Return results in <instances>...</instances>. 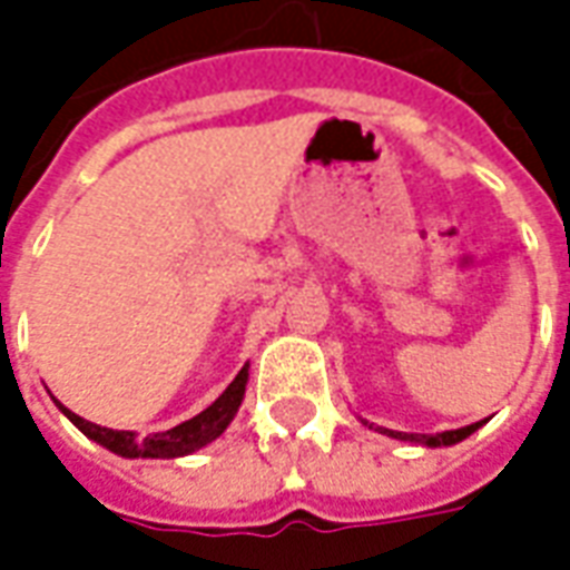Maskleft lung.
I'll list each match as a JSON object with an SVG mask.
<instances>
[{"label":"left lung","instance_id":"left-lung-1","mask_svg":"<svg viewBox=\"0 0 570 570\" xmlns=\"http://www.w3.org/2000/svg\"><path fill=\"white\" fill-rule=\"evenodd\" d=\"M479 428V421L476 424H466V428L461 430H445V433H436V436H428V433H400V430H387L394 440H406V442H421V445H454V442H461L466 440L473 430Z\"/></svg>","mask_w":570,"mask_h":570}]
</instances>
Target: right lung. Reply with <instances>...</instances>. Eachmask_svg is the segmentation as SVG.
I'll use <instances>...</instances> for the list:
<instances>
[{"label":"right lung","mask_w":570,"mask_h":570,"mask_svg":"<svg viewBox=\"0 0 570 570\" xmlns=\"http://www.w3.org/2000/svg\"><path fill=\"white\" fill-rule=\"evenodd\" d=\"M244 391H247V366L237 372L235 382L225 387L223 396H219L213 406L204 409L195 419L183 421V424L164 430V433H151V436H137L134 430L100 428V424H91V421L79 419V415L69 412V409H63V415H67L85 436H91L94 442H100L109 452L121 454V458H179V454L204 449L207 442L216 440V436L232 424L237 406H240V400H244Z\"/></svg>","instance_id":"obj_1"}]
</instances>
